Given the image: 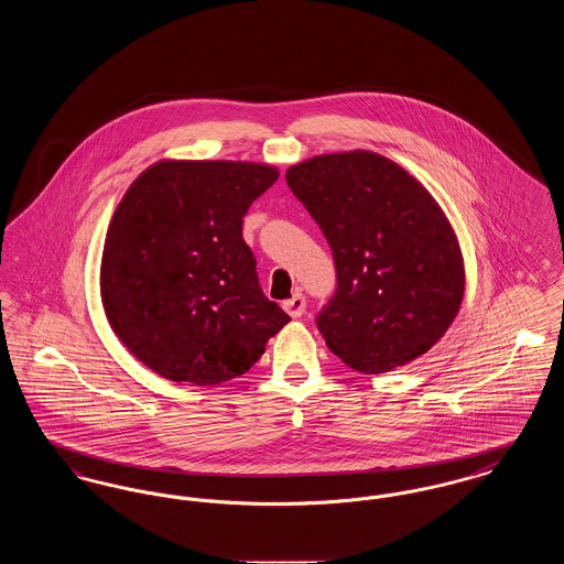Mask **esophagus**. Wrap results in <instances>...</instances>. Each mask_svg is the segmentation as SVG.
Wrapping results in <instances>:
<instances>
[{
    "mask_svg": "<svg viewBox=\"0 0 564 564\" xmlns=\"http://www.w3.org/2000/svg\"><path fill=\"white\" fill-rule=\"evenodd\" d=\"M283 308H285V313H288L292 319H297V317H302V315H304L306 300H304V295L302 294H294L290 300H285V302H283Z\"/></svg>",
    "mask_w": 564,
    "mask_h": 564,
    "instance_id": "obj_1",
    "label": "esophagus"
}]
</instances>
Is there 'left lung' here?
I'll return each instance as SVG.
<instances>
[{"mask_svg": "<svg viewBox=\"0 0 564 564\" xmlns=\"http://www.w3.org/2000/svg\"><path fill=\"white\" fill-rule=\"evenodd\" d=\"M285 180L334 253L338 285L317 315L329 350L364 375L425 355L465 294L455 230L427 188L368 150L297 162Z\"/></svg>", "mask_w": 564, "mask_h": 564, "instance_id": "8db88e82", "label": "left lung"}]
</instances>
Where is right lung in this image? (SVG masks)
<instances>
[{"label": "right lung", "mask_w": 564, "mask_h": 564, "mask_svg": "<svg viewBox=\"0 0 564 564\" xmlns=\"http://www.w3.org/2000/svg\"><path fill=\"white\" fill-rule=\"evenodd\" d=\"M276 177L260 162L159 161L116 207L101 302L120 343L162 378L203 387L245 375L290 322L242 241V215Z\"/></svg>", "instance_id": "add662e5"}]
</instances>
